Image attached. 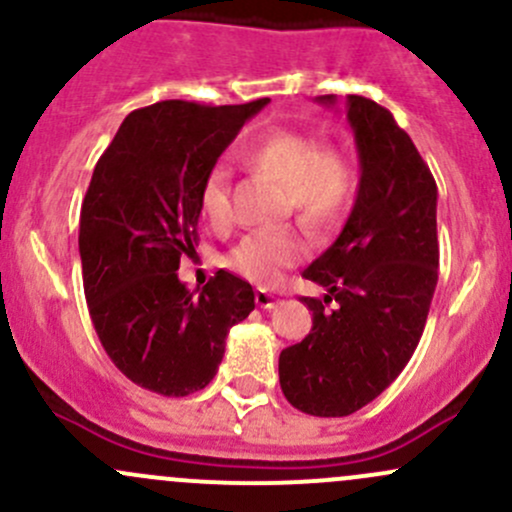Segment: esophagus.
<instances>
[{"label":"esophagus","instance_id":"obj_1","mask_svg":"<svg viewBox=\"0 0 512 512\" xmlns=\"http://www.w3.org/2000/svg\"><path fill=\"white\" fill-rule=\"evenodd\" d=\"M255 302H257V307H262V309L277 307V297H275V294L267 292V289H257V292H255Z\"/></svg>","mask_w":512,"mask_h":512}]
</instances>
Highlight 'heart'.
<instances>
[{
	"mask_svg": "<svg viewBox=\"0 0 512 512\" xmlns=\"http://www.w3.org/2000/svg\"><path fill=\"white\" fill-rule=\"evenodd\" d=\"M247 168L282 185L285 213H294L309 230H327L337 223L352 198L354 175L337 148L319 146L312 136L289 128L262 133L240 151ZM200 215L213 227L230 223L227 170L215 165L205 175L198 195ZM307 255V242L292 227L250 232L227 255V267L257 285H272L287 267Z\"/></svg>",
	"mask_w": 512,
	"mask_h": 512,
	"instance_id": "heart-1",
	"label": "heart"
}]
</instances>
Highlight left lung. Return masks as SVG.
Instances as JSON below:
<instances>
[{
	"mask_svg": "<svg viewBox=\"0 0 512 512\" xmlns=\"http://www.w3.org/2000/svg\"><path fill=\"white\" fill-rule=\"evenodd\" d=\"M319 103H337L319 96ZM359 151L354 208L334 245L302 277L324 299L302 297L312 329L280 354V386L309 416H349L409 364L438 282L436 180L391 111L347 96ZM332 301L333 309L323 307Z\"/></svg>",
	"mask_w": 512,
	"mask_h": 512,
	"instance_id": "8db88e82",
	"label": "left lung"
}]
</instances>
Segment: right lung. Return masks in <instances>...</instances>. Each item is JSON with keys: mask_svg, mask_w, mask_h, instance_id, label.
I'll use <instances>...</instances> for the list:
<instances>
[{"mask_svg": "<svg viewBox=\"0 0 512 512\" xmlns=\"http://www.w3.org/2000/svg\"><path fill=\"white\" fill-rule=\"evenodd\" d=\"M267 103H153L128 113L98 158L79 220L84 292L103 349L141 389H205L230 327L255 309L250 282L218 270L190 292L178 267L198 245L205 175Z\"/></svg>", "mask_w": 512, "mask_h": 512, "instance_id": "add662e5", "label": "right lung"}]
</instances>
